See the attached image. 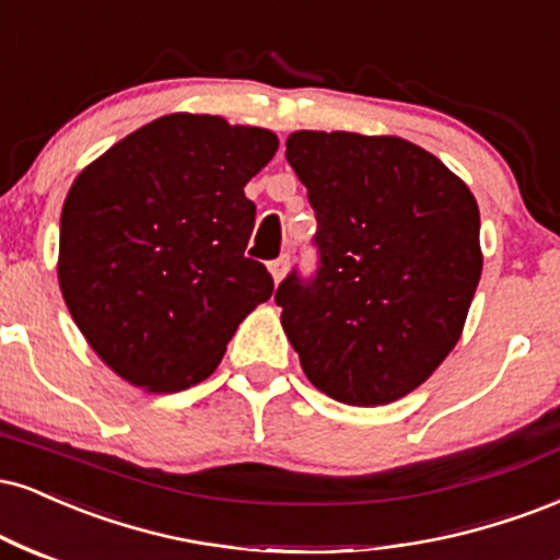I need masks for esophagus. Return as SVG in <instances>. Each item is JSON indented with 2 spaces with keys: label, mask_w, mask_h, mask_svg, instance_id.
<instances>
[{
  "label": "esophagus",
  "mask_w": 560,
  "mask_h": 560,
  "mask_svg": "<svg viewBox=\"0 0 560 560\" xmlns=\"http://www.w3.org/2000/svg\"><path fill=\"white\" fill-rule=\"evenodd\" d=\"M271 276H273V281L276 284H279L281 279H284V273H287V268H289V258L287 255H281V258H276V260H271Z\"/></svg>",
  "instance_id": "1"
}]
</instances>
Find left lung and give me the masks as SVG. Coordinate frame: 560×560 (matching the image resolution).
Instances as JSON below:
<instances>
[{
	"label": "left lung",
	"instance_id": "1",
	"mask_svg": "<svg viewBox=\"0 0 560 560\" xmlns=\"http://www.w3.org/2000/svg\"><path fill=\"white\" fill-rule=\"evenodd\" d=\"M287 161L318 221V268L276 289L300 365L336 401L401 399L462 336L482 273L475 195L401 138L302 130Z\"/></svg>",
	"mask_w": 560,
	"mask_h": 560
}]
</instances>
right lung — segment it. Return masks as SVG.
Listing matches in <instances>:
<instances>
[{"label": "right lung", "instance_id": "right-lung-1", "mask_svg": "<svg viewBox=\"0 0 560 560\" xmlns=\"http://www.w3.org/2000/svg\"><path fill=\"white\" fill-rule=\"evenodd\" d=\"M279 140L211 114L140 127L72 182L59 221V287L114 373L170 394L208 378L245 315L273 294L247 258L245 185Z\"/></svg>", "mask_w": 560, "mask_h": 560}]
</instances>
